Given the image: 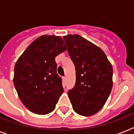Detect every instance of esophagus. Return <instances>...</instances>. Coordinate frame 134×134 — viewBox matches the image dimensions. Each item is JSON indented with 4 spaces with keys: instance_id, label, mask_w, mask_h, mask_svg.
Masks as SVG:
<instances>
[{
    "instance_id": "1",
    "label": "esophagus",
    "mask_w": 134,
    "mask_h": 134,
    "mask_svg": "<svg viewBox=\"0 0 134 134\" xmlns=\"http://www.w3.org/2000/svg\"><path fill=\"white\" fill-rule=\"evenodd\" d=\"M66 79H67V77H66V76H63V80H64V81H66Z\"/></svg>"
}]
</instances>
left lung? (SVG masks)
I'll use <instances>...</instances> for the list:
<instances>
[{
    "instance_id": "obj_1",
    "label": "left lung",
    "mask_w": 134,
    "mask_h": 134,
    "mask_svg": "<svg viewBox=\"0 0 134 134\" xmlns=\"http://www.w3.org/2000/svg\"><path fill=\"white\" fill-rule=\"evenodd\" d=\"M76 69V83L68 91L74 110L83 116L99 111L113 86V67L98 46L79 35L63 37Z\"/></svg>"
}]
</instances>
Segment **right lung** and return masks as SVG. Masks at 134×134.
Instances as JSON below:
<instances>
[{"label":"right lung","mask_w":134,"mask_h":134,"mask_svg":"<svg viewBox=\"0 0 134 134\" xmlns=\"http://www.w3.org/2000/svg\"><path fill=\"white\" fill-rule=\"evenodd\" d=\"M64 43L60 37L42 35L29 45L16 63L14 85L22 103L34 113L52 112L63 94L55 58L66 50Z\"/></svg>","instance_id":"add662e5"}]
</instances>
